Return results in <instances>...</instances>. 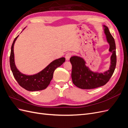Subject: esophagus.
Returning <instances> with one entry per match:
<instances>
[{
    "label": "esophagus",
    "instance_id": "34e87169",
    "mask_svg": "<svg viewBox=\"0 0 128 128\" xmlns=\"http://www.w3.org/2000/svg\"><path fill=\"white\" fill-rule=\"evenodd\" d=\"M72 56V53H70V52L67 53L66 54V56H65V58H66V60H69V59H70V58Z\"/></svg>",
    "mask_w": 128,
    "mask_h": 128
}]
</instances>
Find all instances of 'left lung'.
Segmentation results:
<instances>
[{"instance_id": "8db88e82", "label": "left lung", "mask_w": 128, "mask_h": 128, "mask_svg": "<svg viewBox=\"0 0 128 128\" xmlns=\"http://www.w3.org/2000/svg\"><path fill=\"white\" fill-rule=\"evenodd\" d=\"M104 34L110 44V51L112 52L110 68L104 73L94 72L86 66V62L82 58L72 56L70 61L72 65V78L74 84L82 89H92L105 85L113 75L116 64V45L113 37L108 27L104 26Z\"/></svg>"}]
</instances>
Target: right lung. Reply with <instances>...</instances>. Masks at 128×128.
<instances>
[{
	"instance_id": "add662e5",
	"label": "right lung",
	"mask_w": 128,
	"mask_h": 128,
	"mask_svg": "<svg viewBox=\"0 0 128 128\" xmlns=\"http://www.w3.org/2000/svg\"><path fill=\"white\" fill-rule=\"evenodd\" d=\"M18 36L15 38L13 42L10 57V67L14 78L21 87L28 91H35L44 90L50 84L56 69L64 62L65 58L62 57L54 60L44 69L37 74L30 76L22 74L18 70L14 62V45Z\"/></svg>"
}]
</instances>
